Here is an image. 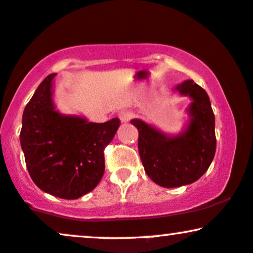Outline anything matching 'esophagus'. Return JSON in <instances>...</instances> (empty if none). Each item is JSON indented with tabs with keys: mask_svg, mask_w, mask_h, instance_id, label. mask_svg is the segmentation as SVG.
Listing matches in <instances>:
<instances>
[{
	"mask_svg": "<svg viewBox=\"0 0 253 253\" xmlns=\"http://www.w3.org/2000/svg\"><path fill=\"white\" fill-rule=\"evenodd\" d=\"M133 117V113L132 112H127V110H125V112H121L120 114H119V119H120L121 123H128V121L132 119Z\"/></svg>",
	"mask_w": 253,
	"mask_h": 253,
	"instance_id": "1",
	"label": "esophagus"
}]
</instances>
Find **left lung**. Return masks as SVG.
<instances>
[{
  "label": "left lung",
  "instance_id": "obj_1",
  "mask_svg": "<svg viewBox=\"0 0 253 253\" xmlns=\"http://www.w3.org/2000/svg\"><path fill=\"white\" fill-rule=\"evenodd\" d=\"M189 96L190 120L182 133L164 134L140 119H133L139 132L138 150L145 172L164 188H176L197 181L208 170L216 150L215 118L210 97L194 81H184L175 88Z\"/></svg>",
  "mask_w": 253,
  "mask_h": 253
}]
</instances>
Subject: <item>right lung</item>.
Returning a JSON list of instances; mask_svg holds the SVG:
<instances>
[{"label":"right lung","mask_w":253,"mask_h":253,"mask_svg":"<svg viewBox=\"0 0 253 253\" xmlns=\"http://www.w3.org/2000/svg\"><path fill=\"white\" fill-rule=\"evenodd\" d=\"M48 75L25 107L20 143L31 178L45 193L75 200L91 191L104 173V149L120 126L63 115L54 108Z\"/></svg>","instance_id":"add662e5"}]
</instances>
